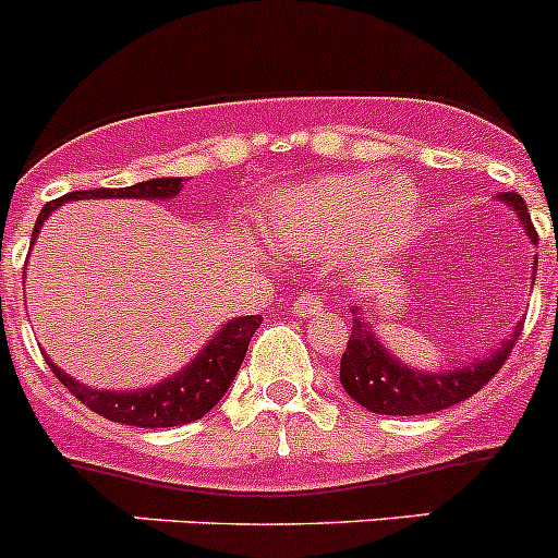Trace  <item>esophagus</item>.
Here are the masks:
<instances>
[{"label":"esophagus","mask_w":558,"mask_h":558,"mask_svg":"<svg viewBox=\"0 0 558 558\" xmlns=\"http://www.w3.org/2000/svg\"><path fill=\"white\" fill-rule=\"evenodd\" d=\"M291 311H294L296 316H316V313L324 311V302L318 300V294H313V291H300Z\"/></svg>","instance_id":"1"}]
</instances>
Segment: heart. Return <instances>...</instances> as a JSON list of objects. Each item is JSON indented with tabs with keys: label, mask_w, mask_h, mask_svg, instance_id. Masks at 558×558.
<instances>
[{
	"label": "heart",
	"mask_w": 558,
	"mask_h": 558,
	"mask_svg": "<svg viewBox=\"0 0 558 558\" xmlns=\"http://www.w3.org/2000/svg\"><path fill=\"white\" fill-rule=\"evenodd\" d=\"M420 213V196L405 180L378 185L376 174H335L289 187L269 202L264 236L280 251L307 256L354 240L381 251L403 240Z\"/></svg>",
	"instance_id": "heart-1"
}]
</instances>
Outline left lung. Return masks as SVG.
Instances as JSON below:
<instances>
[{"instance_id": "obj_1", "label": "left lung", "mask_w": 558, "mask_h": 558, "mask_svg": "<svg viewBox=\"0 0 558 558\" xmlns=\"http://www.w3.org/2000/svg\"><path fill=\"white\" fill-rule=\"evenodd\" d=\"M499 202L515 209L529 240L537 245V231L532 226L526 202L518 193H501ZM351 313H354V322H351L349 343L340 356V384L367 411L389 416L430 414V411L450 409V405L472 398L501 371L507 356L512 354L518 335H521V327H515L510 338L501 340L499 349L485 354L483 360L456 367V371L423 373L409 367L405 362H398L384 349L381 340L367 329L362 307H351Z\"/></svg>"}]
</instances>
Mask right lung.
Instances as JSON below:
<instances>
[{"label": "right lung", "instance_id": "right-lung-1", "mask_svg": "<svg viewBox=\"0 0 558 558\" xmlns=\"http://www.w3.org/2000/svg\"><path fill=\"white\" fill-rule=\"evenodd\" d=\"M180 177H160V180L138 182L133 187H95V191H75L62 198H53L37 215L32 242L37 231L46 223L48 215L64 202L75 198H174L182 191ZM262 327V316H240L231 318L229 324L218 329L213 340L202 349V354L182 367L177 376L155 384L147 389H133V392H108V389H92L86 384L70 378L62 367L48 360L53 376L95 414L106 416L111 423L135 425V428H174V425H187L193 420H202L218 400L223 398L226 389L234 381L242 360H245L247 343L253 332Z\"/></svg>", "mask_w": 558, "mask_h": 558}]
</instances>
